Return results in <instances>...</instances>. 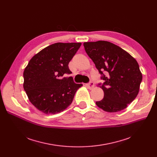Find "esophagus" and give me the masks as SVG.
<instances>
[{
    "label": "esophagus",
    "instance_id": "esophagus-1",
    "mask_svg": "<svg viewBox=\"0 0 157 157\" xmlns=\"http://www.w3.org/2000/svg\"><path fill=\"white\" fill-rule=\"evenodd\" d=\"M86 86H87V87L89 88V89H92L94 87V83L93 81H90V83H88L87 85H86Z\"/></svg>",
    "mask_w": 157,
    "mask_h": 157
}]
</instances>
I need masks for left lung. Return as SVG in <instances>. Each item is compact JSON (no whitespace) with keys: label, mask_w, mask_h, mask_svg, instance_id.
<instances>
[{"label":"left lung","mask_w":157,"mask_h":157,"mask_svg":"<svg viewBox=\"0 0 157 157\" xmlns=\"http://www.w3.org/2000/svg\"><path fill=\"white\" fill-rule=\"evenodd\" d=\"M83 46L104 81L98 83L104 95L103 99L96 102L97 105L111 113L125 109L137 97L142 81L137 62L122 48L108 41L86 42Z\"/></svg>","instance_id":"obj_1"}]
</instances>
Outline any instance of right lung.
<instances>
[{
  "label": "right lung",
  "instance_id": "add662e5",
  "mask_svg": "<svg viewBox=\"0 0 157 157\" xmlns=\"http://www.w3.org/2000/svg\"><path fill=\"white\" fill-rule=\"evenodd\" d=\"M81 43H57L33 56L23 72V88L30 102L45 114H56L72 103L82 84L74 83L69 63Z\"/></svg>",
  "mask_w": 157,
  "mask_h": 157
}]
</instances>
